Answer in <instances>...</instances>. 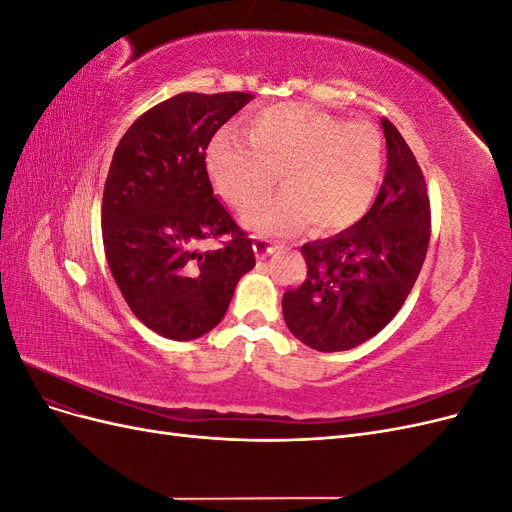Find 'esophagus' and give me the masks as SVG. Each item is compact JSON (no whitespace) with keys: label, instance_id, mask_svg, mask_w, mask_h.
Returning <instances> with one entry per match:
<instances>
[{"label":"esophagus","instance_id":"obj_1","mask_svg":"<svg viewBox=\"0 0 512 512\" xmlns=\"http://www.w3.org/2000/svg\"><path fill=\"white\" fill-rule=\"evenodd\" d=\"M254 252H256L258 258H267V256H271V254L275 252V245H273L271 241H267V239L256 237V241H254Z\"/></svg>","mask_w":512,"mask_h":512}]
</instances>
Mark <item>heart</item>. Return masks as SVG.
Wrapping results in <instances>:
<instances>
[{
    "mask_svg": "<svg viewBox=\"0 0 512 512\" xmlns=\"http://www.w3.org/2000/svg\"><path fill=\"white\" fill-rule=\"evenodd\" d=\"M245 137L215 134L205 162L215 190L237 209L250 207L280 173L284 188L245 213L258 237H292L309 222L320 230L348 228L376 194L382 145L367 123L277 104L247 117Z\"/></svg>",
    "mask_w": 512,
    "mask_h": 512,
    "instance_id": "1",
    "label": "heart"
}]
</instances>
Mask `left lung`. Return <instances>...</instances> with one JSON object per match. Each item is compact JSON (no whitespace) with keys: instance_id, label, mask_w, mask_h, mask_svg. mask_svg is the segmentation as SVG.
<instances>
[{"instance_id":"1","label":"left lung","mask_w":512,"mask_h":512,"mask_svg":"<svg viewBox=\"0 0 512 512\" xmlns=\"http://www.w3.org/2000/svg\"><path fill=\"white\" fill-rule=\"evenodd\" d=\"M386 173L374 205L335 237L305 243V282L288 290L290 333L320 352H342L380 333L408 299L429 245V196L414 153L389 119Z\"/></svg>"}]
</instances>
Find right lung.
Segmentation results:
<instances>
[{
	"label": "right lung",
	"mask_w": 512,
	"mask_h": 512,
	"mask_svg": "<svg viewBox=\"0 0 512 512\" xmlns=\"http://www.w3.org/2000/svg\"><path fill=\"white\" fill-rule=\"evenodd\" d=\"M254 96L179 94L119 141L102 198V239L123 299L147 329L190 342L220 324L254 247L213 196L205 149ZM232 234L220 251L199 247Z\"/></svg>",
	"instance_id": "right-lung-1"
}]
</instances>
